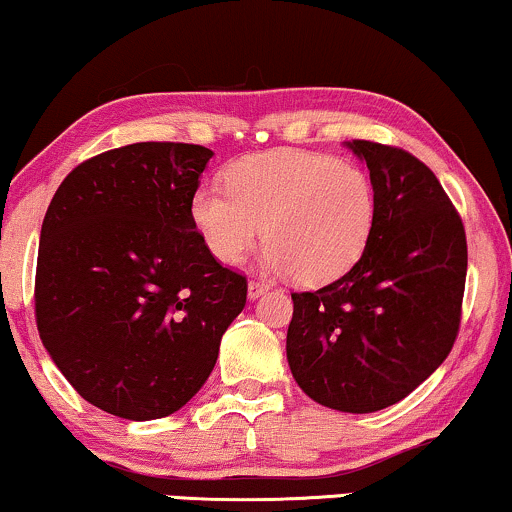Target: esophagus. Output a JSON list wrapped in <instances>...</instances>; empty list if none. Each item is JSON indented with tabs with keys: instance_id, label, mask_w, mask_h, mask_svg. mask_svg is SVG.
Listing matches in <instances>:
<instances>
[{
	"instance_id": "1",
	"label": "esophagus",
	"mask_w": 512,
	"mask_h": 512,
	"mask_svg": "<svg viewBox=\"0 0 512 512\" xmlns=\"http://www.w3.org/2000/svg\"><path fill=\"white\" fill-rule=\"evenodd\" d=\"M267 283H262V281H250L248 283V298L250 300H257V298H260V295H264V293H267Z\"/></svg>"
}]
</instances>
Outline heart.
I'll list each match as a JSON object with an SVG mask.
<instances>
[{
  "label": "heart",
  "instance_id": "1",
  "mask_svg": "<svg viewBox=\"0 0 512 512\" xmlns=\"http://www.w3.org/2000/svg\"><path fill=\"white\" fill-rule=\"evenodd\" d=\"M224 183L190 200V219L219 262H243L264 229L269 267L286 269L298 286H322L367 248L377 200L360 166L279 150L231 164Z\"/></svg>",
  "mask_w": 512,
  "mask_h": 512
}]
</instances>
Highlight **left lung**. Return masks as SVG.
Listing matches in <instances>:
<instances>
[{"mask_svg":"<svg viewBox=\"0 0 512 512\" xmlns=\"http://www.w3.org/2000/svg\"><path fill=\"white\" fill-rule=\"evenodd\" d=\"M374 186V226L348 274L293 293L286 357L315 403L377 412L432 377L451 353L465 293L467 243L429 166L398 147L353 140Z\"/></svg>","mask_w":512,"mask_h":512,"instance_id":"left-lung-1","label":"left lung"}]
</instances>
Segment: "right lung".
<instances>
[{"instance_id":"obj_1","label":"right lung","mask_w":512,"mask_h":512,"mask_svg":"<svg viewBox=\"0 0 512 512\" xmlns=\"http://www.w3.org/2000/svg\"><path fill=\"white\" fill-rule=\"evenodd\" d=\"M214 152L133 143L64 178L40 231L42 346L88 403L147 422L202 389L248 281L221 267L190 219Z\"/></svg>"}]
</instances>
